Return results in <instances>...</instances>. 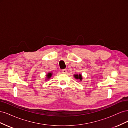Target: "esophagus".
Returning a JSON list of instances; mask_svg holds the SVG:
<instances>
[{"label": "esophagus", "instance_id": "34e87169", "mask_svg": "<svg viewBox=\"0 0 128 128\" xmlns=\"http://www.w3.org/2000/svg\"><path fill=\"white\" fill-rule=\"evenodd\" d=\"M61 72H62L64 73V74H66V73H67V72L66 69H62Z\"/></svg>", "mask_w": 128, "mask_h": 128}]
</instances>
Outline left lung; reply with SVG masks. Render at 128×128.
<instances>
[{
	"label": "left lung",
	"mask_w": 128,
	"mask_h": 128,
	"mask_svg": "<svg viewBox=\"0 0 128 128\" xmlns=\"http://www.w3.org/2000/svg\"><path fill=\"white\" fill-rule=\"evenodd\" d=\"M74 77L75 79H77V80H80V81H82V76L81 74H74Z\"/></svg>",
	"instance_id": "left-lung-1"
}]
</instances>
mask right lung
<instances>
[{
    "label": "right lung",
    "mask_w": 128,
    "mask_h": 128,
    "mask_svg": "<svg viewBox=\"0 0 128 128\" xmlns=\"http://www.w3.org/2000/svg\"><path fill=\"white\" fill-rule=\"evenodd\" d=\"M52 72H48V74H47V75H46V80H49L50 78H51V77H52Z\"/></svg>",
    "instance_id": "1"
}]
</instances>
